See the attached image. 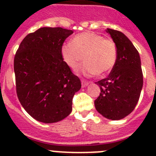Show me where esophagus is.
I'll return each mask as SVG.
<instances>
[{
	"label": "esophagus",
	"mask_w": 156,
	"mask_h": 156,
	"mask_svg": "<svg viewBox=\"0 0 156 156\" xmlns=\"http://www.w3.org/2000/svg\"><path fill=\"white\" fill-rule=\"evenodd\" d=\"M88 84H89L88 81H85L84 79H81V86H82V87H86V86L88 85Z\"/></svg>",
	"instance_id": "esophagus-1"
}]
</instances>
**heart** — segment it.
<instances>
[{
    "instance_id": "obj_1",
    "label": "heart",
    "mask_w": 156,
    "mask_h": 156,
    "mask_svg": "<svg viewBox=\"0 0 156 156\" xmlns=\"http://www.w3.org/2000/svg\"><path fill=\"white\" fill-rule=\"evenodd\" d=\"M62 54L66 64L76 71L82 62L81 70L89 75L102 76L115 66L117 57L116 44L111 39L93 32L77 34L70 43L64 45Z\"/></svg>"
}]
</instances>
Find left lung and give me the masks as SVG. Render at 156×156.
<instances>
[{"label":"left lung","instance_id":"left-lung-1","mask_svg":"<svg viewBox=\"0 0 156 156\" xmlns=\"http://www.w3.org/2000/svg\"><path fill=\"white\" fill-rule=\"evenodd\" d=\"M115 43L117 57L107 78L96 82L101 93L94 101L96 110L107 119L124 118L135 108L143 84L139 52L130 40L120 31L107 28Z\"/></svg>","mask_w":156,"mask_h":156}]
</instances>
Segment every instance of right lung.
Masks as SVG:
<instances>
[{"label": "right lung", "instance_id": "1", "mask_svg": "<svg viewBox=\"0 0 156 156\" xmlns=\"http://www.w3.org/2000/svg\"><path fill=\"white\" fill-rule=\"evenodd\" d=\"M72 33L62 27H42L29 33L15 54L17 98L38 121L55 123L72 112V99L81 84L63 61L62 49Z\"/></svg>", "mask_w": 156, "mask_h": 156}]
</instances>
